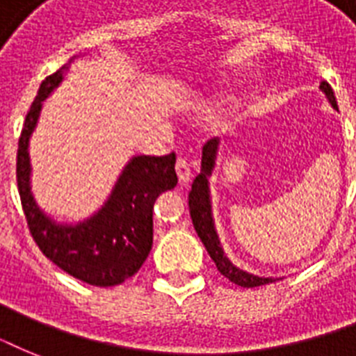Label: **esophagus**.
<instances>
[{
  "label": "esophagus",
  "mask_w": 356,
  "mask_h": 356,
  "mask_svg": "<svg viewBox=\"0 0 356 356\" xmlns=\"http://www.w3.org/2000/svg\"><path fill=\"white\" fill-rule=\"evenodd\" d=\"M175 172H177L179 183L186 184L190 183V179H192V168H190V162L183 156H179L177 162H175Z\"/></svg>",
  "instance_id": "obj_1"
}]
</instances>
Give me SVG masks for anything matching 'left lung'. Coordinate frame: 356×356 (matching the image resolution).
Instances as JSON below:
<instances>
[{
    "instance_id": "1",
    "label": "left lung",
    "mask_w": 356,
    "mask_h": 356,
    "mask_svg": "<svg viewBox=\"0 0 356 356\" xmlns=\"http://www.w3.org/2000/svg\"><path fill=\"white\" fill-rule=\"evenodd\" d=\"M320 90L325 94L327 102L331 103V107L338 111L337 97H334V92L329 86V83L323 81L320 85ZM218 149H220V140L212 138L203 145V151H201V172L194 179L192 190H190L188 194V207L192 223H194L195 233L201 238V242H203V245H205L209 254H211V259L214 260L218 271L223 277H227L229 281L238 284V286H262V284L275 281V277L254 275V273H249V271L234 266L229 260L227 254H225V251H223V245L220 242V236H218L216 223H214V216H212L211 183H209V179H211L212 172H214V166H216Z\"/></svg>"
}]
</instances>
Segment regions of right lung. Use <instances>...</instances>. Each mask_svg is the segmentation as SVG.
Returning <instances> with one entry per match:
<instances>
[{
	"mask_svg": "<svg viewBox=\"0 0 356 356\" xmlns=\"http://www.w3.org/2000/svg\"><path fill=\"white\" fill-rule=\"evenodd\" d=\"M42 81L25 118L18 142L16 179L29 231L47 259L75 279L94 286H116L144 264L153 243V203L162 192L175 188V153L164 156H131L111 194L92 216L81 222H58L36 203L31 186L29 142L42 107L63 83L70 64Z\"/></svg>",
	"mask_w": 356,
	"mask_h": 356,
	"instance_id": "add662e5",
	"label": "right lung"
}]
</instances>
